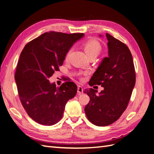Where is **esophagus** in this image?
Instances as JSON below:
<instances>
[{"instance_id":"1","label":"esophagus","mask_w":154,"mask_h":154,"mask_svg":"<svg viewBox=\"0 0 154 154\" xmlns=\"http://www.w3.org/2000/svg\"><path fill=\"white\" fill-rule=\"evenodd\" d=\"M83 93V88L81 86H78V94L79 95H80Z\"/></svg>"}]
</instances>
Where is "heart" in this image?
I'll list each match as a JSON object with an SVG mask.
<instances>
[{"label":"heart","mask_w":154,"mask_h":154,"mask_svg":"<svg viewBox=\"0 0 154 154\" xmlns=\"http://www.w3.org/2000/svg\"><path fill=\"white\" fill-rule=\"evenodd\" d=\"M83 49H84L85 52L88 56V57H91L92 56L97 57L101 52V46L97 41L89 40L83 44ZM70 53H71V51H69L67 53L66 57V60L68 59Z\"/></svg>","instance_id":"1"}]
</instances>
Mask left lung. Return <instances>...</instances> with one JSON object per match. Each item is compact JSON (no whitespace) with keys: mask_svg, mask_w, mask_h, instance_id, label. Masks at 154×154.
Listing matches in <instances>:
<instances>
[{"mask_svg":"<svg viewBox=\"0 0 154 154\" xmlns=\"http://www.w3.org/2000/svg\"><path fill=\"white\" fill-rule=\"evenodd\" d=\"M100 36L102 35H100ZM109 57L103 59L88 84L104 88H90L85 93L90 101L85 107L88 119L96 126H107L118 120L127 109L136 83V73L131 53L119 40L106 33Z\"/></svg>","mask_w":154,"mask_h":154,"instance_id":"obj_1","label":"left lung"}]
</instances>
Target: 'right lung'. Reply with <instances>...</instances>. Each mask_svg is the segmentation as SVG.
I'll list each match as a JSON object with an SVG mask.
<instances>
[{"instance_id":"right-lung-1","label":"right lung","mask_w":154,"mask_h":154,"mask_svg":"<svg viewBox=\"0 0 154 154\" xmlns=\"http://www.w3.org/2000/svg\"><path fill=\"white\" fill-rule=\"evenodd\" d=\"M83 36L50 31L29 42L23 49L15 80L22 106L36 123L48 126L57 123L67 102L76 94L74 82H66L57 87L48 79L59 71L69 49Z\"/></svg>"}]
</instances>
